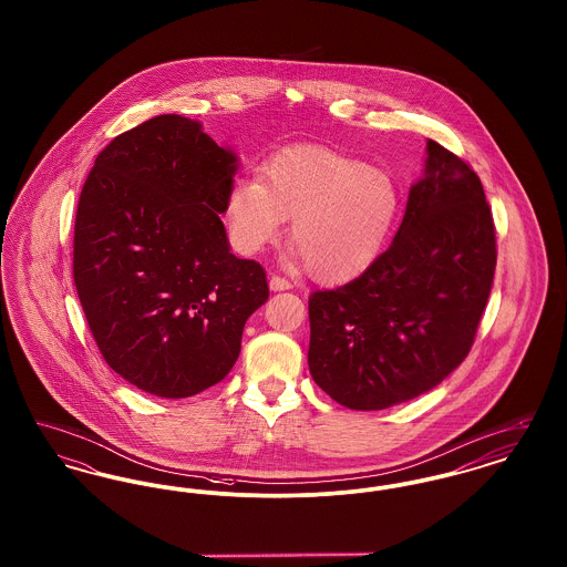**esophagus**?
<instances>
[{"label":"esophagus","instance_id":"obj_1","mask_svg":"<svg viewBox=\"0 0 567 567\" xmlns=\"http://www.w3.org/2000/svg\"><path fill=\"white\" fill-rule=\"evenodd\" d=\"M293 285L287 280V278H282V276H270V289L271 291H289Z\"/></svg>","mask_w":567,"mask_h":567}]
</instances>
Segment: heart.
<instances>
[{
  "label": "heart",
  "mask_w": 567,
  "mask_h": 567,
  "mask_svg": "<svg viewBox=\"0 0 567 567\" xmlns=\"http://www.w3.org/2000/svg\"><path fill=\"white\" fill-rule=\"evenodd\" d=\"M400 206L386 169L323 146H296L274 155L261 181L231 185L225 218L234 248L248 257L274 243L289 218V255L321 282H347L380 257Z\"/></svg>",
  "instance_id": "heart-1"
}]
</instances>
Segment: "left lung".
Returning a JSON list of instances; mask_svg holds the SVG:
<instances>
[{"instance_id":"1","label":"left lung","mask_w":567,"mask_h":567,"mask_svg":"<svg viewBox=\"0 0 567 567\" xmlns=\"http://www.w3.org/2000/svg\"><path fill=\"white\" fill-rule=\"evenodd\" d=\"M393 244L359 278L308 299V365L351 410L404 404L467 357L497 261L483 183L427 140Z\"/></svg>"}]
</instances>
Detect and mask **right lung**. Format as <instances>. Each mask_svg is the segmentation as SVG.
Wrapping results in <instances>:
<instances>
[{"mask_svg":"<svg viewBox=\"0 0 567 567\" xmlns=\"http://www.w3.org/2000/svg\"><path fill=\"white\" fill-rule=\"evenodd\" d=\"M238 157L181 114L116 135L82 187L74 282L106 363L137 389L181 400L234 368L266 271L238 259L218 216Z\"/></svg>","mask_w":567,"mask_h":567,"instance_id":"obj_1","label":"right lung"}]
</instances>
